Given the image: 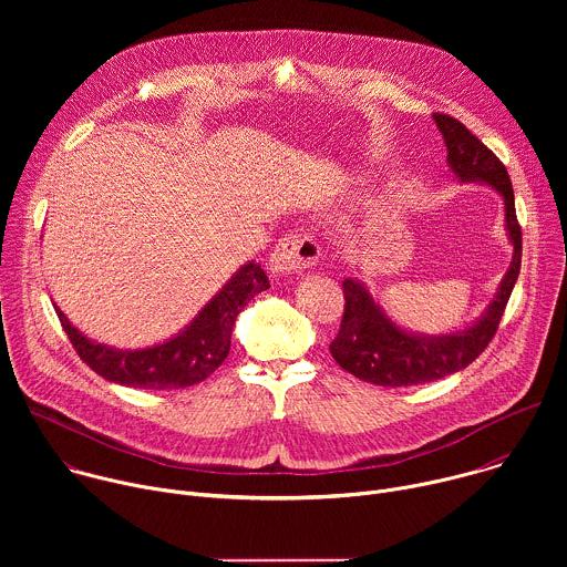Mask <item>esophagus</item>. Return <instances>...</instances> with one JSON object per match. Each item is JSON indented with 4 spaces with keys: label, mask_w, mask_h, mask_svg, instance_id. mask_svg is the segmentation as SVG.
Wrapping results in <instances>:
<instances>
[{
    "label": "esophagus",
    "mask_w": 567,
    "mask_h": 567,
    "mask_svg": "<svg viewBox=\"0 0 567 567\" xmlns=\"http://www.w3.org/2000/svg\"><path fill=\"white\" fill-rule=\"evenodd\" d=\"M318 256H320V247L313 239V235L289 233L276 245V249L269 258V269L276 276L298 274V271H305L311 265H316Z\"/></svg>",
    "instance_id": "esophagus-1"
}]
</instances>
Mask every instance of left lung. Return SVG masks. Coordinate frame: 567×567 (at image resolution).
Here are the masks:
<instances>
[{"label":"left lung","instance_id":"obj_1","mask_svg":"<svg viewBox=\"0 0 567 567\" xmlns=\"http://www.w3.org/2000/svg\"><path fill=\"white\" fill-rule=\"evenodd\" d=\"M433 118L444 136L453 173L462 182L489 184L503 195L514 258L484 316L473 328L444 337H417L403 332L383 313L361 282L350 278L343 280L346 309L339 334L330 343V352L343 370L365 383L383 388H406L437 381L473 363L496 337L507 300L520 274L523 230L516 217L514 188L507 168L487 145L466 130L464 123L440 112H435Z\"/></svg>","mask_w":567,"mask_h":567}]
</instances>
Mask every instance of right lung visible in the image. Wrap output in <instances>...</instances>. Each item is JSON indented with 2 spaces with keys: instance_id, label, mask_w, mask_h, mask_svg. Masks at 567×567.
<instances>
[{
  "instance_id": "obj_1",
  "label": "right lung",
  "mask_w": 567,
  "mask_h": 567,
  "mask_svg": "<svg viewBox=\"0 0 567 567\" xmlns=\"http://www.w3.org/2000/svg\"><path fill=\"white\" fill-rule=\"evenodd\" d=\"M267 287L269 278L265 269L258 262L245 265L182 334L147 350H114L94 343L53 307L73 350L96 374L130 388L173 390L202 383L224 363L237 313Z\"/></svg>"
}]
</instances>
